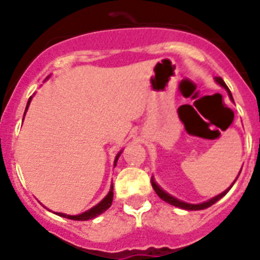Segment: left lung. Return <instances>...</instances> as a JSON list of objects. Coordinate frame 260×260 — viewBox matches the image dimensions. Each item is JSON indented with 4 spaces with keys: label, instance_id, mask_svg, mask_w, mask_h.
<instances>
[{
    "label": "left lung",
    "instance_id": "obj_1",
    "mask_svg": "<svg viewBox=\"0 0 260 260\" xmlns=\"http://www.w3.org/2000/svg\"><path fill=\"white\" fill-rule=\"evenodd\" d=\"M216 79V82H217V83L220 84V86L221 87H224L225 89H226V91H228V93H229V96H231L232 98V93H231V91H229V88H228V86H226V84H225V82L224 80L221 79V78L220 77H217V78H215ZM241 173V172H240ZM151 183H152V187H153V190H155L156 191V194L158 195V197H160V198L162 199V201L164 202H167V203H169V204H172V206H176V207H180V208H183V210H194V211H197V210H204V208H208V207H211V206H212V204H215L216 202L219 201V199H221L222 197H224L225 194H226V191H228L229 189H231L232 186H233V183H232V186L231 187H229L228 190H225L224 192H221V194H219V195H216L215 198H212V199H210V201H207V202H203V203H199V204H191V203H186V202H182V201H180V199H177V198H174V197H172L171 194H168L167 191H164V190L161 189V187H160V186L157 185V183L155 182V180H153V177L152 178H151Z\"/></svg>",
    "mask_w": 260,
    "mask_h": 260
}]
</instances>
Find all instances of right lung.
Returning a JSON list of instances; mask_svg holds the SVG:
<instances>
[{"label": "right lung", "instance_id": "add662e5", "mask_svg": "<svg viewBox=\"0 0 260 260\" xmlns=\"http://www.w3.org/2000/svg\"><path fill=\"white\" fill-rule=\"evenodd\" d=\"M29 102H31V98L28 99V103H27V107H26V110L27 108H28L29 105ZM122 153V151L118 153V155L116 156V160H114V164L117 162V160H118L119 155ZM112 201H113V185L110 186V190L109 192L107 194V197H105L104 199H103L100 203H98L95 206V207H92L91 210L86 211V212L80 213V215H75V216H71V215H66V213H62V212H57V215L58 216H62V217H66V219H70V220H78V221H86V220H91L93 219V217H96V216H99L100 213L105 212V211L108 210V208L112 206Z\"/></svg>", "mask_w": 260, "mask_h": 260}]
</instances>
